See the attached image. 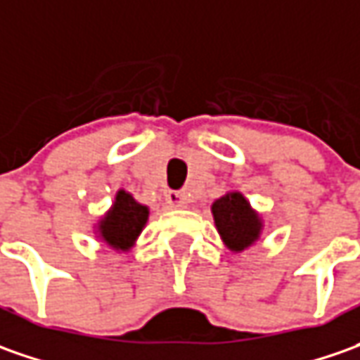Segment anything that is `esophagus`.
<instances>
[{"label":"esophagus","instance_id":"esophagus-1","mask_svg":"<svg viewBox=\"0 0 360 360\" xmlns=\"http://www.w3.org/2000/svg\"><path fill=\"white\" fill-rule=\"evenodd\" d=\"M167 203L169 207H173V209H183L185 205H187V199H185V195L179 191H169L167 193Z\"/></svg>","mask_w":360,"mask_h":360}]
</instances>
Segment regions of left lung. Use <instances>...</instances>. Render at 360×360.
<instances>
[{"label":"left lung","mask_w":360,"mask_h":360,"mask_svg":"<svg viewBox=\"0 0 360 360\" xmlns=\"http://www.w3.org/2000/svg\"><path fill=\"white\" fill-rule=\"evenodd\" d=\"M215 227L231 251L241 253L259 241L263 221L239 191L227 193L211 205Z\"/></svg>","instance_id":"8db88e82"}]
</instances>
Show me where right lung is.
<instances>
[{
  "label": "right lung",
  "mask_w": 360,
  "mask_h": 360,
  "mask_svg": "<svg viewBox=\"0 0 360 360\" xmlns=\"http://www.w3.org/2000/svg\"><path fill=\"white\" fill-rule=\"evenodd\" d=\"M149 219V207L119 189L111 209L97 223V237L115 251H129Z\"/></svg>",
  "instance_id": "1"
}]
</instances>
